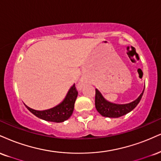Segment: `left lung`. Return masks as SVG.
I'll return each mask as SVG.
<instances>
[{"label": "left lung", "mask_w": 161, "mask_h": 161, "mask_svg": "<svg viewBox=\"0 0 161 161\" xmlns=\"http://www.w3.org/2000/svg\"><path fill=\"white\" fill-rule=\"evenodd\" d=\"M95 107L100 115L108 118H119L132 111L138 105L144 90L136 100L127 104L112 103L107 101L97 89H95Z\"/></svg>", "instance_id": "obj_1"}]
</instances>
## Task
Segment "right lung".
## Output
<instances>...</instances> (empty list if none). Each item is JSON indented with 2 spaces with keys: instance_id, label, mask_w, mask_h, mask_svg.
<instances>
[{
  "instance_id": "obj_1",
  "label": "right lung",
  "mask_w": 161,
  "mask_h": 161,
  "mask_svg": "<svg viewBox=\"0 0 161 161\" xmlns=\"http://www.w3.org/2000/svg\"><path fill=\"white\" fill-rule=\"evenodd\" d=\"M77 96H78V92H77L74 84L69 88L64 100L58 105L52 108V109L43 110V111H38V110L31 109L26 105L25 106L29 111L39 119L47 121H52V122L60 123L67 120L72 115L73 109H74V103Z\"/></svg>"
}]
</instances>
